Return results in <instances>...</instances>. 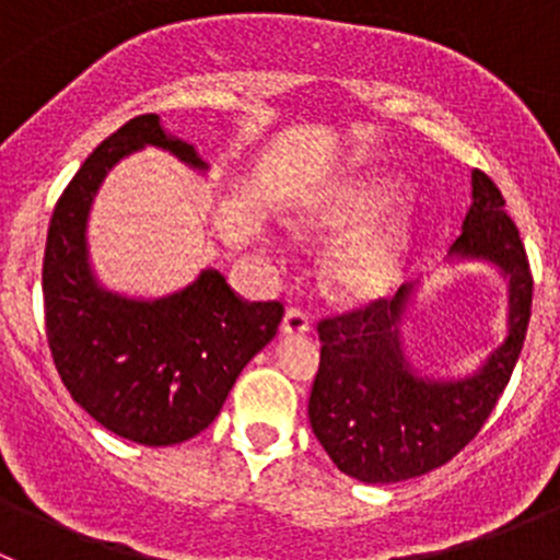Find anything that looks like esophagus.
I'll return each mask as SVG.
<instances>
[{
  "instance_id": "obj_1",
  "label": "esophagus",
  "mask_w": 560,
  "mask_h": 560,
  "mask_svg": "<svg viewBox=\"0 0 560 560\" xmlns=\"http://www.w3.org/2000/svg\"><path fill=\"white\" fill-rule=\"evenodd\" d=\"M308 330H312V325H308L306 314L298 312V308H287L284 319H281V336H306Z\"/></svg>"
}]
</instances>
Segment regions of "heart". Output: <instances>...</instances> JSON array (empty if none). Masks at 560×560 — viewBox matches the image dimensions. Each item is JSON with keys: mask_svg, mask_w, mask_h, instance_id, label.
Wrapping results in <instances>:
<instances>
[{"mask_svg": "<svg viewBox=\"0 0 560 560\" xmlns=\"http://www.w3.org/2000/svg\"><path fill=\"white\" fill-rule=\"evenodd\" d=\"M404 180L389 173H358L312 191L287 213L298 238H347L327 257L325 279L332 298L365 306L389 295L415 246L409 219L380 222L404 197Z\"/></svg>", "mask_w": 560, "mask_h": 560, "instance_id": "b5f03b06", "label": "heart"}]
</instances>
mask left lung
<instances>
[{
    "instance_id": "obj_1",
    "label": "left lung",
    "mask_w": 560,
    "mask_h": 560,
    "mask_svg": "<svg viewBox=\"0 0 560 560\" xmlns=\"http://www.w3.org/2000/svg\"><path fill=\"white\" fill-rule=\"evenodd\" d=\"M490 265L506 281V336L468 374L433 376L411 363L406 322L422 279L393 301L319 322V371L308 398L314 436L338 471L369 485L404 482L444 466L479 433L510 385L530 319L528 257L506 200L485 173H471V206L444 268Z\"/></svg>"
}]
</instances>
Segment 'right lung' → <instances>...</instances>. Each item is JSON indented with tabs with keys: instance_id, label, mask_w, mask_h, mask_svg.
<instances>
[{
	"instance_id": "right-lung-1",
	"label": "right lung",
	"mask_w": 560,
	"mask_h": 560,
	"mask_svg": "<svg viewBox=\"0 0 560 560\" xmlns=\"http://www.w3.org/2000/svg\"><path fill=\"white\" fill-rule=\"evenodd\" d=\"M189 171L211 165L160 116H138L92 151L50 217L43 259L48 347L72 400L116 436L171 447L206 431L248 360L273 341L284 308L244 303L217 268L162 298L105 287L89 252V213L107 173L143 149Z\"/></svg>"
}]
</instances>
